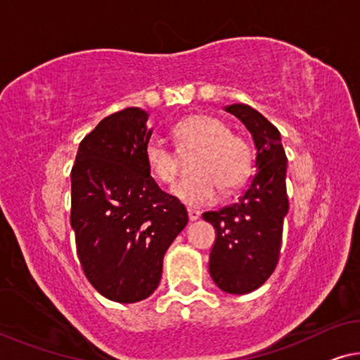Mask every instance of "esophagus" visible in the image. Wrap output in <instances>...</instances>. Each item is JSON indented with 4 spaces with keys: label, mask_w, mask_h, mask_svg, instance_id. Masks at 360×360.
<instances>
[{
    "label": "esophagus",
    "mask_w": 360,
    "mask_h": 360,
    "mask_svg": "<svg viewBox=\"0 0 360 360\" xmlns=\"http://www.w3.org/2000/svg\"><path fill=\"white\" fill-rule=\"evenodd\" d=\"M187 214H189V219L191 221H197L198 218H200V211H198V210L189 208V210H187Z\"/></svg>",
    "instance_id": "34e87169"
}]
</instances>
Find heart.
<instances>
[{"instance_id":"b5f03b06","label":"heart","mask_w":360,"mask_h":360,"mask_svg":"<svg viewBox=\"0 0 360 360\" xmlns=\"http://www.w3.org/2000/svg\"><path fill=\"white\" fill-rule=\"evenodd\" d=\"M178 154L158 139L146 144L144 158L150 174L162 184H171L179 174L181 157L195 152L191 160L193 174L173 187V195L189 207H203L236 192L252 173L253 152L243 136L232 133L224 120L195 113L171 128Z\"/></svg>"}]
</instances>
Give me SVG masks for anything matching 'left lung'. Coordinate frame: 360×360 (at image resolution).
<instances>
[{
	"label": "left lung",
	"mask_w": 360,
	"mask_h": 360,
	"mask_svg": "<svg viewBox=\"0 0 360 360\" xmlns=\"http://www.w3.org/2000/svg\"><path fill=\"white\" fill-rule=\"evenodd\" d=\"M226 112L252 133L256 174L238 202L202 216L216 231L208 266L211 278L222 292L245 295L259 288L278 262L283 218L288 213L287 155L278 129L258 110L232 104Z\"/></svg>",
	"instance_id": "8db88e82"
}]
</instances>
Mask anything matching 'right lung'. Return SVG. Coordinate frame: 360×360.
Returning a JSON list of instances; mask_svg holds the SVG:
<instances>
[{"label": "right lung", "mask_w": 360, "mask_h": 360, "mask_svg": "<svg viewBox=\"0 0 360 360\" xmlns=\"http://www.w3.org/2000/svg\"><path fill=\"white\" fill-rule=\"evenodd\" d=\"M147 118L139 107L105 117L79 142L70 174L79 264L102 296L124 304L155 292L163 256L189 221L147 168Z\"/></svg>", "instance_id": "add662e5"}]
</instances>
